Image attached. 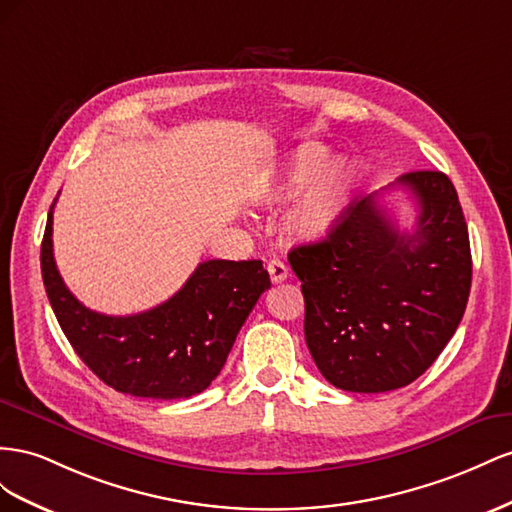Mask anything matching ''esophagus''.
Masks as SVG:
<instances>
[{
  "label": "esophagus",
  "mask_w": 512,
  "mask_h": 512,
  "mask_svg": "<svg viewBox=\"0 0 512 512\" xmlns=\"http://www.w3.org/2000/svg\"><path fill=\"white\" fill-rule=\"evenodd\" d=\"M268 272H270L272 283H283L289 276V268L283 264L281 259H270L268 261Z\"/></svg>",
  "instance_id": "esophagus-1"
}]
</instances>
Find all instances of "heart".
<instances>
[{
  "mask_svg": "<svg viewBox=\"0 0 512 512\" xmlns=\"http://www.w3.org/2000/svg\"><path fill=\"white\" fill-rule=\"evenodd\" d=\"M328 160L330 152L324 145H304V148H300L291 156L287 167L279 175V180L272 182V186L266 191L264 201L281 203L296 197L302 188L326 167ZM347 199L349 173L343 165H337L306 188L304 195L296 201V206L291 208L287 218L289 233L300 240L324 238L326 233L337 225L347 206Z\"/></svg>",
  "mask_w": 512,
  "mask_h": 512,
  "instance_id": "heart-1",
  "label": "heart"
}]
</instances>
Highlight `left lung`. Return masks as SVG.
<instances>
[{"instance_id": "8db88e82", "label": "left lung", "mask_w": 512, "mask_h": 512, "mask_svg": "<svg viewBox=\"0 0 512 512\" xmlns=\"http://www.w3.org/2000/svg\"><path fill=\"white\" fill-rule=\"evenodd\" d=\"M397 186L416 199L412 233L367 197L324 240L289 253L302 281L306 345L341 390L412 384L452 339L470 296V236L448 175L412 171Z\"/></svg>"}]
</instances>
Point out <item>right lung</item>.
Returning a JSON list of instances; mask_svg holds the SVG:
<instances>
[{"label": "right lung", "mask_w": 512, "mask_h": 512, "mask_svg": "<svg viewBox=\"0 0 512 512\" xmlns=\"http://www.w3.org/2000/svg\"><path fill=\"white\" fill-rule=\"evenodd\" d=\"M55 206V201H53ZM53 206L40 248L42 281L72 349L113 390L143 399H188L221 373L242 324L270 287L257 259H210L150 311L113 317L83 306L57 272Z\"/></svg>", "instance_id": "obj_1"}]
</instances>
